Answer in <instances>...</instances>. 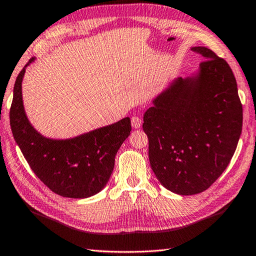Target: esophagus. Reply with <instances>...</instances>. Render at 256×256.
Masks as SVG:
<instances>
[{
    "label": "esophagus",
    "mask_w": 256,
    "mask_h": 256,
    "mask_svg": "<svg viewBox=\"0 0 256 256\" xmlns=\"http://www.w3.org/2000/svg\"><path fill=\"white\" fill-rule=\"evenodd\" d=\"M131 124H132V128H138L141 126V124H142V120L138 118V116H132Z\"/></svg>",
    "instance_id": "34e87169"
}]
</instances>
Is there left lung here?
I'll list each match as a JSON object with an SVG mask.
<instances>
[{"label": "left lung", "mask_w": 256, "mask_h": 256, "mask_svg": "<svg viewBox=\"0 0 256 256\" xmlns=\"http://www.w3.org/2000/svg\"><path fill=\"white\" fill-rule=\"evenodd\" d=\"M206 60L200 70L178 78L154 99L144 115L149 160L158 180L180 196L210 188L230 162L242 126L235 76L206 47H192Z\"/></svg>", "instance_id": "8db88e82"}]
</instances>
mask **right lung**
I'll return each mask as SVG.
<instances>
[{
  "label": "right lung",
  "mask_w": 256,
  "mask_h": 256,
  "mask_svg": "<svg viewBox=\"0 0 256 256\" xmlns=\"http://www.w3.org/2000/svg\"><path fill=\"white\" fill-rule=\"evenodd\" d=\"M26 66L16 80L10 108V124L16 144L32 172L54 193L71 198L94 196L110 180L115 156L132 130L131 120L125 118L66 140L42 136L24 112L21 84Z\"/></svg>",
  "instance_id": "1"
}]
</instances>
